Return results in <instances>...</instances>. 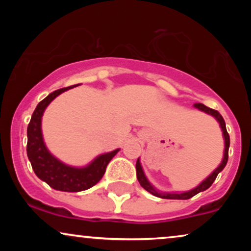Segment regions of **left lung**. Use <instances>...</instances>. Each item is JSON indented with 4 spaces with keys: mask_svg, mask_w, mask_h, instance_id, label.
<instances>
[{
    "mask_svg": "<svg viewBox=\"0 0 251 251\" xmlns=\"http://www.w3.org/2000/svg\"><path fill=\"white\" fill-rule=\"evenodd\" d=\"M194 107L200 109V111L207 113V114L214 116V118L217 120L219 126H221L222 128V131H223V136H224V140H225V150H224V157H223V161L222 163L219 164L217 169H215L214 173H212L210 176L205 178V179L202 181V183L197 186L193 190L191 191H187V192H183V193H162V192L157 191L156 188H154L152 185L149 180H147V178L145 176V174H144V170L142 166H140V161L139 159L137 160V163H136V170H137V179H138L140 186L145 188L147 192H150L151 194L155 195L157 198H161V199H170V200H187V199H191L192 197H194V195H197L198 193H200V192H203L205 190H208L209 187L211 186L212 183H214L216 177H217V175L221 173V171L224 169L226 163H227V160H228V147H229V135L227 133V130H226V126H225V121L224 119H223V116L219 114L218 111H216V109H212V108H209L207 106L203 105V104H194Z\"/></svg>",
    "mask_w": 251,
    "mask_h": 251,
    "instance_id": "obj_1",
    "label": "left lung"
}]
</instances>
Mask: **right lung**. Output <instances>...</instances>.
Instances as JSON below:
<instances>
[{"label": "right lung", "instance_id": "1", "mask_svg": "<svg viewBox=\"0 0 251 251\" xmlns=\"http://www.w3.org/2000/svg\"><path fill=\"white\" fill-rule=\"evenodd\" d=\"M75 85L56 90L41 100L34 111L29 125L27 126V156L30 161L34 173L41 180L46 181L50 187L63 192H81L90 188L104 176L106 167L120 150L101 154L90 164L83 168L67 166L54 157L48 151L43 142L41 121L47 106L57 96L70 90Z\"/></svg>", "mask_w": 251, "mask_h": 251}]
</instances>
